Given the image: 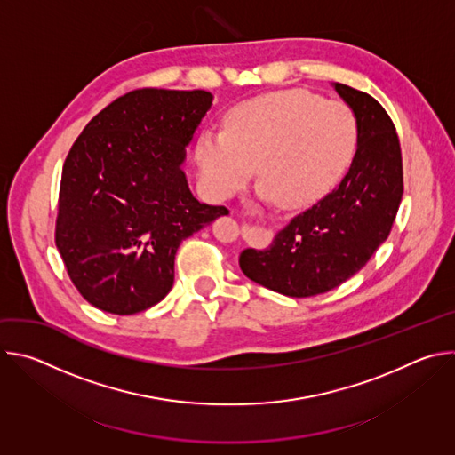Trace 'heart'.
I'll use <instances>...</instances> for the list:
<instances>
[{
	"label": "heart",
	"instance_id": "b5f03b06",
	"mask_svg": "<svg viewBox=\"0 0 455 455\" xmlns=\"http://www.w3.org/2000/svg\"><path fill=\"white\" fill-rule=\"evenodd\" d=\"M356 142L358 124L349 106L323 102L304 90H284L232 108L225 132L205 129L194 156L216 200L234 196L257 165L263 196L299 207L344 172Z\"/></svg>",
	"mask_w": 455,
	"mask_h": 455
}]
</instances>
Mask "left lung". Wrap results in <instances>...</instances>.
I'll return each instance as SVG.
<instances>
[{
    "instance_id": "8db88e82",
    "label": "left lung",
    "mask_w": 455,
    "mask_h": 455,
    "mask_svg": "<svg viewBox=\"0 0 455 455\" xmlns=\"http://www.w3.org/2000/svg\"><path fill=\"white\" fill-rule=\"evenodd\" d=\"M358 124L356 153L342 181L299 212L265 250L239 255L243 274L288 297L326 293L360 272L388 237L403 196L396 127L371 95L335 83Z\"/></svg>"
}]
</instances>
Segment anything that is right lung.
Listing matches in <instances>:
<instances>
[{
  "label": "right lung",
  "mask_w": 455,
  "mask_h": 455,
  "mask_svg": "<svg viewBox=\"0 0 455 455\" xmlns=\"http://www.w3.org/2000/svg\"><path fill=\"white\" fill-rule=\"evenodd\" d=\"M211 104L205 90H135L97 113L74 142L55 244L92 306L133 315L158 304L172 288L180 243L228 214L194 198L181 171Z\"/></svg>",
  "instance_id": "1"
}]
</instances>
